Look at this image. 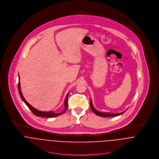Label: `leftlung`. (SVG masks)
<instances>
[{"label":"left lung","mask_w":159,"mask_h":159,"mask_svg":"<svg viewBox=\"0 0 159 159\" xmlns=\"http://www.w3.org/2000/svg\"><path fill=\"white\" fill-rule=\"evenodd\" d=\"M90 103H91V109H92V111H93L94 113L95 114H97V115H98V116H102V117H111V116H119V115L122 114L124 113H125V112L126 111V110H125V111H124V112H122V113H102V112L98 111L97 110H96L94 108V107H93V105H92V103L91 100Z\"/></svg>","instance_id":"1"}]
</instances>
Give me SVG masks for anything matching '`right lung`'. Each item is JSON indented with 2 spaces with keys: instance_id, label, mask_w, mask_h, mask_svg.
<instances>
[{
  "instance_id": "add662e5",
  "label": "right lung",
  "mask_w": 159,
  "mask_h": 159,
  "mask_svg": "<svg viewBox=\"0 0 159 159\" xmlns=\"http://www.w3.org/2000/svg\"><path fill=\"white\" fill-rule=\"evenodd\" d=\"M19 80H20V77H19ZM18 91H19V93L20 95V97L21 98V99L23 100V102L25 103V105L28 107V108L31 110V111L34 114L35 116H40V117H56V116H58L64 113L66 110H67V105H68V94L66 96V98L65 99V102H64V105H65V110L61 113H54L53 111H39L35 108H34L33 107H32L25 100V98H24L23 97V94H22V92L21 91V87H20V80H19V83H18Z\"/></svg>"
}]
</instances>
